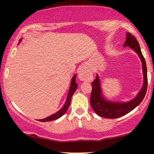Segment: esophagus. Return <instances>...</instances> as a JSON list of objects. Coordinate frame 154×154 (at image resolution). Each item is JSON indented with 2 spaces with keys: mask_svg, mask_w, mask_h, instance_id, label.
Wrapping results in <instances>:
<instances>
[{
  "mask_svg": "<svg viewBox=\"0 0 154 154\" xmlns=\"http://www.w3.org/2000/svg\"><path fill=\"white\" fill-rule=\"evenodd\" d=\"M79 78L82 81H86V82H91L93 79V74L91 70L86 66H82L80 68L78 73Z\"/></svg>",
  "mask_w": 154,
  "mask_h": 154,
  "instance_id": "34e87169",
  "label": "esophagus"
}]
</instances>
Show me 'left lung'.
Wrapping results in <instances>:
<instances>
[{"label": "left lung", "instance_id": "left-lung-1", "mask_svg": "<svg viewBox=\"0 0 154 154\" xmlns=\"http://www.w3.org/2000/svg\"><path fill=\"white\" fill-rule=\"evenodd\" d=\"M124 46H129L138 54L143 64V72L144 81L142 89L139 92L138 95L131 101L128 103H114V102L105 100L102 96L101 90H100V81L98 76L93 82H92V92L91 95V105L92 109L94 110L98 115L107 119H116L121 117L128 113L133 110L136 106L139 105L143 100L145 95L146 93L148 88L147 78V67L145 59L141 53L140 48L137 39L131 33H127V40Z\"/></svg>", "mask_w": 154, "mask_h": 154}]
</instances>
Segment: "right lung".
Returning a JSON list of instances; mask_svg holds the SVG:
<instances>
[{
    "label": "right lung",
    "instance_id": "right-lung-1",
    "mask_svg": "<svg viewBox=\"0 0 154 154\" xmlns=\"http://www.w3.org/2000/svg\"><path fill=\"white\" fill-rule=\"evenodd\" d=\"M76 76H77V75L74 76V77L72 79L71 85H70L69 91L68 95H67L66 103H65L64 106H63V107L62 108V109H61L60 111H58L57 113H56V114H53V115L48 116V117L45 118V119H39L38 121L43 122L53 121V120L59 119V118L61 117V116H62L63 114L66 113L67 109H68V108L69 107V106H70V103H71V98H72V95H73V93H75V91L77 90V84L76 83Z\"/></svg>",
    "mask_w": 154,
    "mask_h": 154
}]
</instances>
